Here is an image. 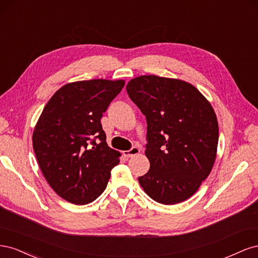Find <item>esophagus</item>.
<instances>
[{"label": "esophagus", "instance_id": "esophagus-1", "mask_svg": "<svg viewBox=\"0 0 258 258\" xmlns=\"http://www.w3.org/2000/svg\"><path fill=\"white\" fill-rule=\"evenodd\" d=\"M139 153H140V150L138 147H132L129 151H124L123 156H126V157H132V156H136Z\"/></svg>", "mask_w": 258, "mask_h": 258}]
</instances>
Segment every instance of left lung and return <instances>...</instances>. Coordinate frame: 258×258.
Segmentation results:
<instances>
[{
    "instance_id": "left-lung-1",
    "label": "left lung",
    "mask_w": 258,
    "mask_h": 258,
    "mask_svg": "<svg viewBox=\"0 0 258 258\" xmlns=\"http://www.w3.org/2000/svg\"><path fill=\"white\" fill-rule=\"evenodd\" d=\"M126 89L147 121L151 167L139 177L140 185L162 205L190 198L216 158L218 122L212 105L195 86L176 79L142 75Z\"/></svg>"
}]
</instances>
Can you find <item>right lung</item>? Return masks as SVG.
I'll list each match as a JSON object with an SVG mask.
<instances>
[{
    "instance_id": "obj_1",
    "label": "right lung",
    "mask_w": 258,
    "mask_h": 258,
    "mask_svg": "<svg viewBox=\"0 0 258 258\" xmlns=\"http://www.w3.org/2000/svg\"><path fill=\"white\" fill-rule=\"evenodd\" d=\"M124 81L90 80L62 86L45 105L33 131L36 159L58 196L87 205L106 188L120 153L107 145L101 118Z\"/></svg>"
}]
</instances>
